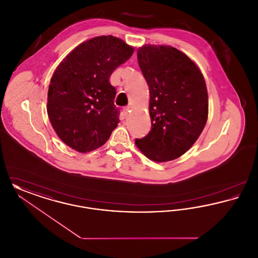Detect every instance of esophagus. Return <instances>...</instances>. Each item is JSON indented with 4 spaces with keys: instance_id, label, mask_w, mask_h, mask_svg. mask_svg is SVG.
Instances as JSON below:
<instances>
[{
    "instance_id": "esophagus-1",
    "label": "esophagus",
    "mask_w": 258,
    "mask_h": 258,
    "mask_svg": "<svg viewBox=\"0 0 258 258\" xmlns=\"http://www.w3.org/2000/svg\"><path fill=\"white\" fill-rule=\"evenodd\" d=\"M131 107L130 106H127V107H124L123 108V115L126 117L127 115H128V112H131Z\"/></svg>"
}]
</instances>
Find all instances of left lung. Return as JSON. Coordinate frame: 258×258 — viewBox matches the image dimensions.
I'll list each match as a JSON object with an SVG mask.
<instances>
[{
    "label": "left lung",
    "instance_id": "left-lung-1",
    "mask_svg": "<svg viewBox=\"0 0 258 258\" xmlns=\"http://www.w3.org/2000/svg\"><path fill=\"white\" fill-rule=\"evenodd\" d=\"M150 90V133L135 144L156 162L175 160L191 147L208 118L207 87L200 70L169 45L146 44L137 50Z\"/></svg>",
    "mask_w": 258,
    "mask_h": 258
}]
</instances>
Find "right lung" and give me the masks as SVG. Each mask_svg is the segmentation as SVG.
Returning <instances> with one entry per match:
<instances>
[{
    "label": "right lung",
    "instance_id": "right-lung-1",
    "mask_svg": "<svg viewBox=\"0 0 258 258\" xmlns=\"http://www.w3.org/2000/svg\"><path fill=\"white\" fill-rule=\"evenodd\" d=\"M134 51L121 38L96 37L74 48L57 67L50 80L47 114L64 144L87 153L108 140L120 122L109 77Z\"/></svg>",
    "mask_w": 258,
    "mask_h": 258
}]
</instances>
